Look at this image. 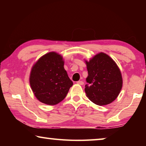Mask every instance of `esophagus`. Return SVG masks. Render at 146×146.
Listing matches in <instances>:
<instances>
[{"mask_svg": "<svg viewBox=\"0 0 146 146\" xmlns=\"http://www.w3.org/2000/svg\"><path fill=\"white\" fill-rule=\"evenodd\" d=\"M76 83H77L79 85H84V84L83 81H78V82H76Z\"/></svg>", "mask_w": 146, "mask_h": 146, "instance_id": "esophagus-1", "label": "esophagus"}]
</instances>
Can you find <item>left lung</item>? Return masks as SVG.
Returning a JSON list of instances; mask_svg holds the SVG:
<instances>
[{"label":"left lung","instance_id":"obj_1","mask_svg":"<svg viewBox=\"0 0 146 146\" xmlns=\"http://www.w3.org/2000/svg\"><path fill=\"white\" fill-rule=\"evenodd\" d=\"M86 63L88 71V84L85 86L87 97L99 106L111 103L122 87V75L117 65L104 53L97 54Z\"/></svg>","mask_w":146,"mask_h":146}]
</instances>
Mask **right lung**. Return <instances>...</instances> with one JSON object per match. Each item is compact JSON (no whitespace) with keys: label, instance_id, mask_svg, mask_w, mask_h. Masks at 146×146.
<instances>
[{"label":"right lung","instance_id":"right-lung-1","mask_svg":"<svg viewBox=\"0 0 146 146\" xmlns=\"http://www.w3.org/2000/svg\"><path fill=\"white\" fill-rule=\"evenodd\" d=\"M64 64L60 55L50 52L42 56L33 66L29 83L40 102L53 106L66 97L73 83L64 70Z\"/></svg>","mask_w":146,"mask_h":146}]
</instances>
